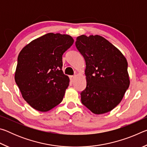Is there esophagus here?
<instances>
[{
  "instance_id": "obj_1",
  "label": "esophagus",
  "mask_w": 147,
  "mask_h": 147,
  "mask_svg": "<svg viewBox=\"0 0 147 147\" xmlns=\"http://www.w3.org/2000/svg\"><path fill=\"white\" fill-rule=\"evenodd\" d=\"M76 78V75H73V76H70V80L71 82H74V80Z\"/></svg>"
}]
</instances>
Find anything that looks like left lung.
Masks as SVG:
<instances>
[{
	"label": "left lung",
	"mask_w": 147,
	"mask_h": 147,
	"mask_svg": "<svg viewBox=\"0 0 147 147\" xmlns=\"http://www.w3.org/2000/svg\"><path fill=\"white\" fill-rule=\"evenodd\" d=\"M77 49L86 61L87 86L82 102L94 114L112 110L130 86L128 62L121 52L99 35L76 38Z\"/></svg>",
	"instance_id": "obj_1"
}]
</instances>
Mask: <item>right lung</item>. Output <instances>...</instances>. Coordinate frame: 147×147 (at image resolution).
Returning a JSON list of instances; mask_svg holds the SVG:
<instances>
[{
  "label": "right lung",
  "mask_w": 147,
  "mask_h": 147,
  "mask_svg": "<svg viewBox=\"0 0 147 147\" xmlns=\"http://www.w3.org/2000/svg\"><path fill=\"white\" fill-rule=\"evenodd\" d=\"M73 43L69 35L49 33L20 52L15 80L32 108L46 112L63 100L69 78L62 71V56Z\"/></svg>",
  "instance_id": "obj_1"
}]
</instances>
